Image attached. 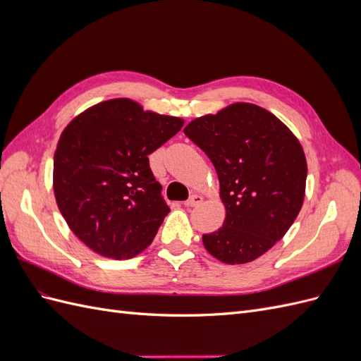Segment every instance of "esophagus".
Masks as SVG:
<instances>
[{"mask_svg":"<svg viewBox=\"0 0 361 361\" xmlns=\"http://www.w3.org/2000/svg\"><path fill=\"white\" fill-rule=\"evenodd\" d=\"M203 202V197L202 195H199V194H192L191 197L185 202V206L187 207H194V206H197V204H200Z\"/></svg>","mask_w":361,"mask_h":361,"instance_id":"1","label":"esophagus"}]
</instances>
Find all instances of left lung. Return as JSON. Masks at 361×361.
I'll return each mask as SVG.
<instances>
[{"label": "left lung", "instance_id": "left-lung-1", "mask_svg": "<svg viewBox=\"0 0 361 361\" xmlns=\"http://www.w3.org/2000/svg\"><path fill=\"white\" fill-rule=\"evenodd\" d=\"M211 159L226 220L203 235L209 253L228 265L260 257L285 236L304 202L307 162L298 138L265 108L236 102L183 129Z\"/></svg>", "mask_w": 361, "mask_h": 361}]
</instances>
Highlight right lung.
I'll return each instance as SVG.
<instances>
[{
    "instance_id": "1",
    "label": "right lung",
    "mask_w": 361,
    "mask_h": 361,
    "mask_svg": "<svg viewBox=\"0 0 361 361\" xmlns=\"http://www.w3.org/2000/svg\"><path fill=\"white\" fill-rule=\"evenodd\" d=\"M182 126L179 117L110 99L64 128L54 154V195L71 231L94 253L130 259L154 241L170 207L149 155Z\"/></svg>"
}]
</instances>
